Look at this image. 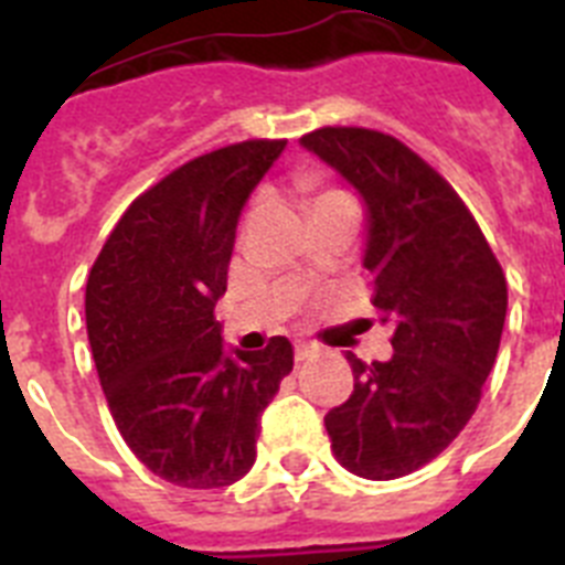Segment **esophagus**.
Segmentation results:
<instances>
[{
	"label": "esophagus",
	"mask_w": 565,
	"mask_h": 565,
	"mask_svg": "<svg viewBox=\"0 0 565 565\" xmlns=\"http://www.w3.org/2000/svg\"><path fill=\"white\" fill-rule=\"evenodd\" d=\"M313 353H317V344H311V342L294 344V356H297V362H306V359H311Z\"/></svg>",
	"instance_id": "34e87169"
}]
</instances>
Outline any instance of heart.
Here are the masks:
<instances>
[{
    "label": "heart",
    "instance_id": "obj_1",
    "mask_svg": "<svg viewBox=\"0 0 565 565\" xmlns=\"http://www.w3.org/2000/svg\"><path fill=\"white\" fill-rule=\"evenodd\" d=\"M337 194H339V192H322V194H319V198H317V203H319V201H328V198H337Z\"/></svg>",
    "mask_w": 565,
    "mask_h": 565
}]
</instances>
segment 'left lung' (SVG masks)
<instances>
[{
  "label": "left lung",
  "mask_w": 565,
  "mask_h": 565,
  "mask_svg": "<svg viewBox=\"0 0 565 565\" xmlns=\"http://www.w3.org/2000/svg\"><path fill=\"white\" fill-rule=\"evenodd\" d=\"M364 203L362 266L393 356L353 353V393L326 416L337 461L391 481L444 452L476 413L507 319V279L472 214L391 135L326 127L299 138Z\"/></svg>",
  "instance_id": "1"
}]
</instances>
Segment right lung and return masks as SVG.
<instances>
[{
    "instance_id": "1",
    "label": "right lung",
    "mask_w": 565,
    "mask_h": 565,
    "mask_svg": "<svg viewBox=\"0 0 565 565\" xmlns=\"http://www.w3.org/2000/svg\"><path fill=\"white\" fill-rule=\"evenodd\" d=\"M286 141H243L167 174L124 212L87 279V337L118 433L143 467L186 489L239 481L257 458L259 416L294 348L223 351L239 212Z\"/></svg>"
}]
</instances>
